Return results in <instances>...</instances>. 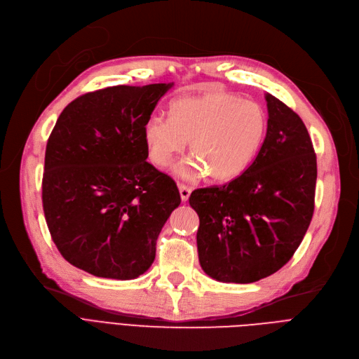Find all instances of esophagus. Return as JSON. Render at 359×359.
<instances>
[{"label": "esophagus", "mask_w": 359, "mask_h": 359, "mask_svg": "<svg viewBox=\"0 0 359 359\" xmlns=\"http://www.w3.org/2000/svg\"><path fill=\"white\" fill-rule=\"evenodd\" d=\"M179 192H180V198H182V201H183V202H186L187 199H189L192 189H191L189 186H186V184H183V183H179Z\"/></svg>", "instance_id": "esophagus-1"}]
</instances>
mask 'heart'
Returning <instances> with one entry per match:
<instances>
[{
    "label": "heart",
    "mask_w": 359,
    "mask_h": 359,
    "mask_svg": "<svg viewBox=\"0 0 359 359\" xmlns=\"http://www.w3.org/2000/svg\"><path fill=\"white\" fill-rule=\"evenodd\" d=\"M268 113L260 103L229 93L186 96L170 104V118L154 115L144 126V142L154 164L167 167L191 141V157L176 167L186 180L208 175L227 183L252 165L266 140Z\"/></svg>",
    "instance_id": "b5f03b06"
}]
</instances>
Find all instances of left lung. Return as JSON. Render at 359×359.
Returning <instances> with one entry per match:
<instances>
[{
	"instance_id": "left-lung-1",
	"label": "left lung",
	"mask_w": 359,
	"mask_h": 359,
	"mask_svg": "<svg viewBox=\"0 0 359 359\" xmlns=\"http://www.w3.org/2000/svg\"><path fill=\"white\" fill-rule=\"evenodd\" d=\"M266 140L240 177L192 192L199 263L206 275L250 284L279 271L303 241L314 212L317 161L297 113L265 94Z\"/></svg>"
}]
</instances>
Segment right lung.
Returning <instances> with one entry per match:
<instances>
[{
	"label": "right lung",
	"mask_w": 359,
	"mask_h": 359,
	"mask_svg": "<svg viewBox=\"0 0 359 359\" xmlns=\"http://www.w3.org/2000/svg\"><path fill=\"white\" fill-rule=\"evenodd\" d=\"M173 83L113 86L72 100L46 144L42 202L62 257L94 276L148 271L180 205L175 180L147 161L144 126Z\"/></svg>",
	"instance_id": "add662e5"
}]
</instances>
